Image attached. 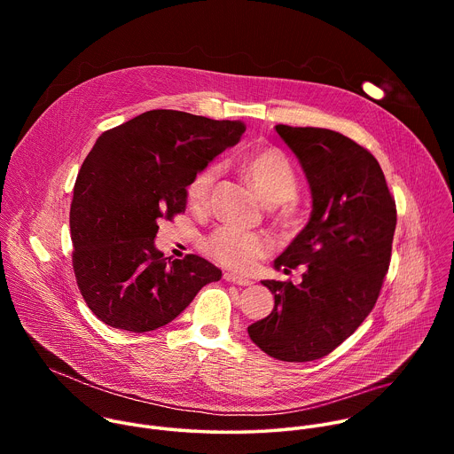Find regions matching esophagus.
Here are the masks:
<instances>
[{"label": "esophagus", "mask_w": 454, "mask_h": 454, "mask_svg": "<svg viewBox=\"0 0 454 454\" xmlns=\"http://www.w3.org/2000/svg\"><path fill=\"white\" fill-rule=\"evenodd\" d=\"M224 280L230 284H237V286H249L251 280L246 277H240L237 273H224Z\"/></svg>", "instance_id": "obj_1"}]
</instances>
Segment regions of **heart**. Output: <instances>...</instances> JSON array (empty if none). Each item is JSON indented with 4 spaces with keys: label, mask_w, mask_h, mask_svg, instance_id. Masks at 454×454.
<instances>
[{
    "label": "heart",
    "mask_w": 454,
    "mask_h": 454,
    "mask_svg": "<svg viewBox=\"0 0 454 454\" xmlns=\"http://www.w3.org/2000/svg\"><path fill=\"white\" fill-rule=\"evenodd\" d=\"M239 165L256 192L268 203H284L291 200L298 188L296 170L286 153L275 147L256 149L239 156ZM219 177V167L210 163L192 177L186 198L193 208H203L208 203L210 192ZM205 249L221 264L246 271L266 256L271 240L258 231H249L233 224L221 226L205 242Z\"/></svg>",
    "instance_id": "heart-1"
}]
</instances>
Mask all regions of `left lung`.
Wrapping results in <instances>:
<instances>
[{"label":"left lung","mask_w":454,"mask_h":454,"mask_svg":"<svg viewBox=\"0 0 454 454\" xmlns=\"http://www.w3.org/2000/svg\"><path fill=\"white\" fill-rule=\"evenodd\" d=\"M277 133L305 172L312 212L275 270H307L298 286L262 280L275 309L247 334L275 359L305 363L331 354L373 309L390 268L397 208L380 165L354 140L282 123Z\"/></svg>","instance_id":"left-lung-1"}]
</instances>
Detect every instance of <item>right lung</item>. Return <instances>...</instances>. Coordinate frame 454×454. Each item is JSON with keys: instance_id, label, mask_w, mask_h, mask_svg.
Returning a JSON list of instances; mask_svg holds the SVG:
<instances>
[{"instance_id": "add662e5", "label": "right lung", "mask_w": 454, "mask_h": 454, "mask_svg": "<svg viewBox=\"0 0 454 454\" xmlns=\"http://www.w3.org/2000/svg\"><path fill=\"white\" fill-rule=\"evenodd\" d=\"M246 125L154 109L102 133L74 188L70 230L82 298L106 325L156 331L177 317L219 268L198 254L165 258L158 221L184 212L186 186Z\"/></svg>"}]
</instances>
